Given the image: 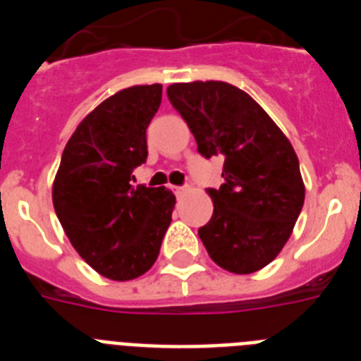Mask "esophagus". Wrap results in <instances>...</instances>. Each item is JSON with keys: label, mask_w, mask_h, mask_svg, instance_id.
<instances>
[{"label": "esophagus", "mask_w": 361, "mask_h": 361, "mask_svg": "<svg viewBox=\"0 0 361 361\" xmlns=\"http://www.w3.org/2000/svg\"><path fill=\"white\" fill-rule=\"evenodd\" d=\"M190 191V188L188 186H183V188H175V193H177V197H184Z\"/></svg>", "instance_id": "1"}]
</instances>
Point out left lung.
Here are the masks:
<instances>
[{
    "label": "left lung",
    "instance_id": "8db88e82",
    "mask_svg": "<svg viewBox=\"0 0 361 361\" xmlns=\"http://www.w3.org/2000/svg\"><path fill=\"white\" fill-rule=\"evenodd\" d=\"M168 99L204 157H224L226 183L206 190L213 216L199 229L204 247L229 273L260 271L279 257L304 206L295 148L266 110L229 82H173Z\"/></svg>",
    "mask_w": 361,
    "mask_h": 361
}]
</instances>
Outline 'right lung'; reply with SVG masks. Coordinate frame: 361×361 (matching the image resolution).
I'll return each mask as SVG.
<instances>
[{
    "mask_svg": "<svg viewBox=\"0 0 361 361\" xmlns=\"http://www.w3.org/2000/svg\"><path fill=\"white\" fill-rule=\"evenodd\" d=\"M161 99L159 82L104 99L68 139L52 184L54 209L73 250L116 282L139 279L155 264L175 208L170 190L132 186Z\"/></svg>",
    "mask_w": 361,
    "mask_h": 361,
    "instance_id": "right-lung-1",
    "label": "right lung"
}]
</instances>
